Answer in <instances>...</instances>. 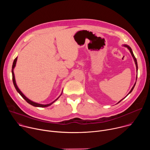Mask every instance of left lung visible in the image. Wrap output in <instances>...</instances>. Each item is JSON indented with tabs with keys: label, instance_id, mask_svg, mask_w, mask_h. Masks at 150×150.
<instances>
[{
	"label": "left lung",
	"instance_id": "1",
	"mask_svg": "<svg viewBox=\"0 0 150 150\" xmlns=\"http://www.w3.org/2000/svg\"><path fill=\"white\" fill-rule=\"evenodd\" d=\"M123 46H124V47H127V48L128 49V50H129L130 53H131V55H132V57H133V59H134V62H135V65H136V68H137V71L138 72V64H137V59L135 58V56H134V53H133V52H132V49H131V47H130L129 46H127V45H123ZM137 78H136V81H137ZM135 84H136V83H135V84L134 85V86L132 87V89L131 90V91H129V93H128V94H130V93H131L132 91V90H134V87H135ZM128 94H127V95H128ZM123 99H122L120 101H119V102H118L117 104L119 103H120V101H122Z\"/></svg>",
	"mask_w": 150,
	"mask_h": 150
}]
</instances>
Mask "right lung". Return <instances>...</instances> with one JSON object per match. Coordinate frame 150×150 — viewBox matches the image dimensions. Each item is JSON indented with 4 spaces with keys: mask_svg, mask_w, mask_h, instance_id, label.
<instances>
[{
    "mask_svg": "<svg viewBox=\"0 0 150 150\" xmlns=\"http://www.w3.org/2000/svg\"><path fill=\"white\" fill-rule=\"evenodd\" d=\"M17 58L18 57H16L15 59H14V61L13 62V65H12V80H13V85H14V87L16 89V90L17 91V92L21 96V97H22L28 103H29L30 104L34 106V107H38V108H47V107L52 105L54 102H55L59 97L60 96H61L62 94V92L61 93V94L59 96V97H57L54 101H53V102L49 103V104H39V103H35V102H34L33 101H31V100H30L29 98H28L21 91V90L19 89V88L18 87L17 85H16V81H15V75H14V72H13V69L16 66V61H17Z\"/></svg>",
    "mask_w": 150,
    "mask_h": 150,
    "instance_id": "1",
    "label": "right lung"
}]
</instances>
